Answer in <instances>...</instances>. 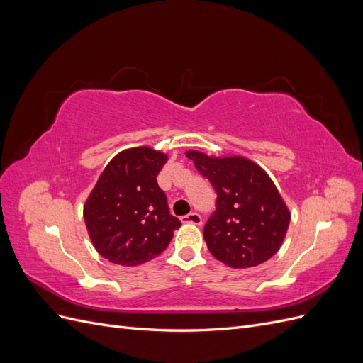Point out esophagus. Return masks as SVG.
Returning a JSON list of instances; mask_svg holds the SVG:
<instances>
[{
  "instance_id": "34e87169",
  "label": "esophagus",
  "mask_w": 363,
  "mask_h": 363,
  "mask_svg": "<svg viewBox=\"0 0 363 363\" xmlns=\"http://www.w3.org/2000/svg\"><path fill=\"white\" fill-rule=\"evenodd\" d=\"M182 223H186V224H195V225H201L203 219H201V216H200L199 213L192 212V213H188V215L182 216Z\"/></svg>"
}]
</instances>
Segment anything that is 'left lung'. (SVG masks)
Instances as JSON below:
<instances>
[{
  "mask_svg": "<svg viewBox=\"0 0 363 363\" xmlns=\"http://www.w3.org/2000/svg\"><path fill=\"white\" fill-rule=\"evenodd\" d=\"M186 156L218 194L216 212L203 232L212 256L244 269L276 255L286 238L291 212L268 172L244 156L216 157L196 150Z\"/></svg>",
  "mask_w": 363,
  "mask_h": 363,
  "instance_id": "left-lung-1",
  "label": "left lung"
}]
</instances>
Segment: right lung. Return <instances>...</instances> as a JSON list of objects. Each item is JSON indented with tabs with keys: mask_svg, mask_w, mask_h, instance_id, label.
I'll list each match as a JSON object with an SVG mask.
<instances>
[{
	"mask_svg": "<svg viewBox=\"0 0 363 363\" xmlns=\"http://www.w3.org/2000/svg\"><path fill=\"white\" fill-rule=\"evenodd\" d=\"M167 162L168 155L151 147L127 148L98 177L83 216L95 250L108 262L123 267L150 262L180 228L156 179Z\"/></svg>",
	"mask_w": 363,
	"mask_h": 363,
	"instance_id": "add662e5",
	"label": "right lung"
}]
</instances>
